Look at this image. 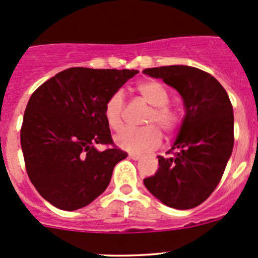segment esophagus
Returning a JSON list of instances; mask_svg holds the SVG:
<instances>
[{"label":"esophagus","mask_w":258,"mask_h":258,"mask_svg":"<svg viewBox=\"0 0 258 258\" xmlns=\"http://www.w3.org/2000/svg\"><path fill=\"white\" fill-rule=\"evenodd\" d=\"M128 157H130V158H132V160L137 161V160H140V158H141V156L137 155V153H130Z\"/></svg>","instance_id":"obj_1"}]
</instances>
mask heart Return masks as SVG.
I'll use <instances>...</instances> for the list:
<instances>
[{"label":"heart","instance_id":"heart-1","mask_svg":"<svg viewBox=\"0 0 258 258\" xmlns=\"http://www.w3.org/2000/svg\"><path fill=\"white\" fill-rule=\"evenodd\" d=\"M142 100L150 105L142 122V127H126L122 130L114 141L128 152H144L155 148L161 142V128L165 136H171L178 130L181 123L179 113L168 105L170 95L165 86L157 81H142L136 86ZM124 96L122 91H116L107 98L103 107V114L108 126L118 131L123 126Z\"/></svg>","mask_w":258,"mask_h":258}]
</instances>
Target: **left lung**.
Instances as JSON below:
<instances>
[{"instance_id":"1","label":"left lung","mask_w":258,"mask_h":258,"mask_svg":"<svg viewBox=\"0 0 258 258\" xmlns=\"http://www.w3.org/2000/svg\"><path fill=\"white\" fill-rule=\"evenodd\" d=\"M144 74L176 88L186 108L175 145L168 156H158L157 172L144 183L166 206L194 209L215 191L232 153V105L222 85L196 67L162 66Z\"/></svg>"}]
</instances>
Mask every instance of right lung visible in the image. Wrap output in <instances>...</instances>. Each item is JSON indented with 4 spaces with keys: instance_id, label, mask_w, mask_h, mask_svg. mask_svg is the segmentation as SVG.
<instances>
[{
    "instance_id": "1",
    "label": "right lung",
    "mask_w": 258,
    "mask_h": 258,
    "mask_svg": "<svg viewBox=\"0 0 258 258\" xmlns=\"http://www.w3.org/2000/svg\"><path fill=\"white\" fill-rule=\"evenodd\" d=\"M137 72L72 67L31 95L21 126L26 171L38 194L57 209L91 204L107 188L114 166L127 157L113 144L103 107ZM96 143L108 148L100 153Z\"/></svg>"
}]
</instances>
